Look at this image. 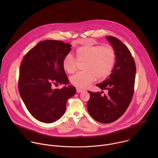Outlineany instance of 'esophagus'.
I'll list each match as a JSON object with an SVG mask.
<instances>
[{
    "instance_id": "obj_1",
    "label": "esophagus",
    "mask_w": 158,
    "mask_h": 158,
    "mask_svg": "<svg viewBox=\"0 0 158 158\" xmlns=\"http://www.w3.org/2000/svg\"><path fill=\"white\" fill-rule=\"evenodd\" d=\"M76 91H77V93H79L82 92V91H83V90H82V89H80V88H77V89H76Z\"/></svg>"
}]
</instances>
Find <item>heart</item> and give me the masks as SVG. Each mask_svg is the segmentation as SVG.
Here are the masks:
<instances>
[{"label": "heart", "instance_id": "b5f03b06", "mask_svg": "<svg viewBox=\"0 0 158 158\" xmlns=\"http://www.w3.org/2000/svg\"><path fill=\"white\" fill-rule=\"evenodd\" d=\"M77 60L84 62L82 69L71 77V83L76 87L84 88L91 84L97 77L106 79L112 73L116 63V52L110 46H101L89 40L84 46L76 50ZM77 61L71 54H67L63 59L64 70L69 74L74 73L77 66Z\"/></svg>", "mask_w": 158, "mask_h": 158}]
</instances>
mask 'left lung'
I'll return each instance as SVG.
<instances>
[{
  "label": "left lung",
  "instance_id": "left-lung-1",
  "mask_svg": "<svg viewBox=\"0 0 158 158\" xmlns=\"http://www.w3.org/2000/svg\"><path fill=\"white\" fill-rule=\"evenodd\" d=\"M116 52V63L111 74L96 85L107 94L102 92L88 91L90 99L87 107L89 114L101 123H110L118 119L127 109L134 92L136 77V64L125 45L118 38L106 36Z\"/></svg>",
  "mask_w": 158,
  "mask_h": 158
}]
</instances>
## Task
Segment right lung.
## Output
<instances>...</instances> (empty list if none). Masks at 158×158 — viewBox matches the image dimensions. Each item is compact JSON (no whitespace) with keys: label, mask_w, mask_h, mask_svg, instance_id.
<instances>
[{"label":"right lung","mask_w":158,"mask_h":158,"mask_svg":"<svg viewBox=\"0 0 158 158\" xmlns=\"http://www.w3.org/2000/svg\"><path fill=\"white\" fill-rule=\"evenodd\" d=\"M71 45L62 41L39 42L24 56L19 69V91L31 114L37 120L51 123L64 114L67 101L76 92L63 69L64 58ZM64 84L61 89L52 85Z\"/></svg>","instance_id":"add662e5"}]
</instances>
